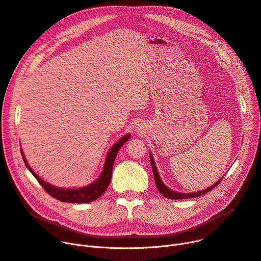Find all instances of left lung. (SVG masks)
<instances>
[{"label": "left lung", "mask_w": 261, "mask_h": 261, "mask_svg": "<svg viewBox=\"0 0 261 261\" xmlns=\"http://www.w3.org/2000/svg\"><path fill=\"white\" fill-rule=\"evenodd\" d=\"M149 158H150V164H151V168H152V174H154V178H155V182H156V186H157V189L158 191L166 198H170V199H188V198H194V197H198V196H201L210 191H212L214 188L217 187L219 183H220V180L223 178L221 177L217 182L214 183L213 186H211L210 188L203 190V191H199V192H194V193H179V192H175L173 190H171L170 188H167L164 183L162 182L160 176H159V173H158V170L156 167V164H155V161H154V157H152V155L149 152Z\"/></svg>", "instance_id": "left-lung-1"}]
</instances>
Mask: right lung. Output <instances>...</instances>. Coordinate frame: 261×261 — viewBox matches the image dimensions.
Wrapping results in <instances>:
<instances>
[{
    "instance_id": "obj_1",
    "label": "right lung",
    "mask_w": 261,
    "mask_h": 261,
    "mask_svg": "<svg viewBox=\"0 0 261 261\" xmlns=\"http://www.w3.org/2000/svg\"><path fill=\"white\" fill-rule=\"evenodd\" d=\"M130 137V134L124 135L123 137L119 139L109 150L104 161L103 165V170L99 176L98 179H96L94 182H91L90 185L82 187V188H73V189H62V188H58L55 187L50 183L44 181L42 178H40L32 167L29 166L24 152L21 149V154L24 160V163L26 167L28 168V171L32 173L35 178L39 181L40 185L43 187V189L47 192L50 196L54 198L58 199L60 201L63 202H70V203H87L91 202L98 199L107 189V187L110 186V182L112 179V172H113V166L115 163L116 156L118 154L119 149L121 146L123 145L126 141H128Z\"/></svg>"
}]
</instances>
